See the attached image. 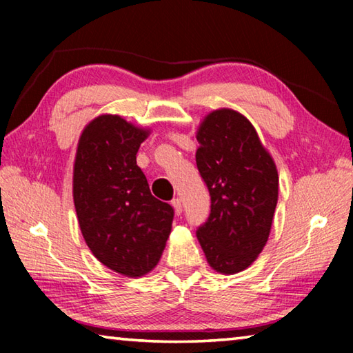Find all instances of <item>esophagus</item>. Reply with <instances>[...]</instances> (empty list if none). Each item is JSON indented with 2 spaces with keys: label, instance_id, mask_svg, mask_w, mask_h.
<instances>
[{
  "label": "esophagus",
  "instance_id": "esophagus-1",
  "mask_svg": "<svg viewBox=\"0 0 353 353\" xmlns=\"http://www.w3.org/2000/svg\"><path fill=\"white\" fill-rule=\"evenodd\" d=\"M172 207H174V212L176 214H181L182 213V201L181 199H172Z\"/></svg>",
  "mask_w": 353,
  "mask_h": 353
}]
</instances>
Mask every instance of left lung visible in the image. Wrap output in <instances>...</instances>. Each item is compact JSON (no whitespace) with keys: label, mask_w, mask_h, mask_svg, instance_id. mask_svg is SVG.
Wrapping results in <instances>:
<instances>
[{"label":"left lung","mask_w":353,"mask_h":353,"mask_svg":"<svg viewBox=\"0 0 353 353\" xmlns=\"http://www.w3.org/2000/svg\"><path fill=\"white\" fill-rule=\"evenodd\" d=\"M196 139V163L212 199L196 236L212 270L229 276L249 268L266 246L279 199L277 168L252 123L234 109L205 115Z\"/></svg>","instance_id":"obj_1"}]
</instances>
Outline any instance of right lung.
<instances>
[{
	"label": "right lung",
	"instance_id": "add662e5",
	"mask_svg": "<svg viewBox=\"0 0 353 353\" xmlns=\"http://www.w3.org/2000/svg\"><path fill=\"white\" fill-rule=\"evenodd\" d=\"M151 129L104 113L83 128L73 166V201L83 240L109 270L152 271L171 234L174 210L155 199L137 152Z\"/></svg>",
	"mask_w": 353,
	"mask_h": 353
}]
</instances>
